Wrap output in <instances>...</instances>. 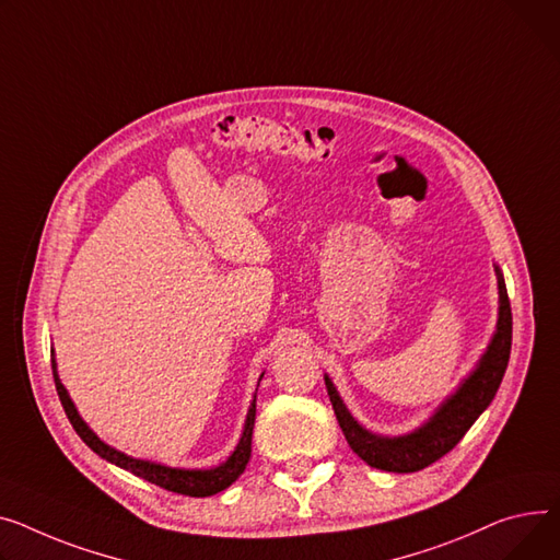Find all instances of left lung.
Masks as SVG:
<instances>
[{"label":"left lung","instance_id":"1","mask_svg":"<svg viewBox=\"0 0 560 560\" xmlns=\"http://www.w3.org/2000/svg\"><path fill=\"white\" fill-rule=\"evenodd\" d=\"M498 292H500V313L493 340L470 371V376L457 387L455 394L445 398L436 412L415 432L402 436H381L362 428L347 409L338 389L332 387L330 378L324 376L326 392L335 417L351 445V451L366 462L371 468H381L387 472H417L425 466L441 459L445 453H451L462 436L470 430V425L479 419V415L491 405L495 398L511 353V304L504 285V277L495 266Z\"/></svg>","mask_w":560,"mask_h":560}]
</instances>
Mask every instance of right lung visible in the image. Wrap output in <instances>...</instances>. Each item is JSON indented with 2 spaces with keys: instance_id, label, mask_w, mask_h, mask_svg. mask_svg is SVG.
Returning a JSON list of instances; mask_svg holds the SVG:
<instances>
[{
  "instance_id": "add662e5",
  "label": "right lung",
  "mask_w": 560,
  "mask_h": 560,
  "mask_svg": "<svg viewBox=\"0 0 560 560\" xmlns=\"http://www.w3.org/2000/svg\"><path fill=\"white\" fill-rule=\"evenodd\" d=\"M51 369H54V381H56V392L60 396V402L65 407V415L69 419V423L73 425V430H77V434L90 445V448L103 457L105 462L115 464L124 470H130L132 475L151 481V483H158V487L166 489V491H173V493H179V495H189V498H209V495H215L220 491H225L228 487H232V483L241 477V472L245 470L247 462H249V455H252V430H254V419H256V394H254V400L247 409V419H245V428H243V434H241V441L236 445V451L228 457L225 464H220L215 468H209V470H186V468H171V466H162V464H155V462H145V459H135V457H128L115 448H109L107 443H103L90 428L88 423L81 419L79 409L73 407L67 389L62 387L60 378H58V369H56V358L51 353ZM264 378V376H260Z\"/></svg>"
}]
</instances>
